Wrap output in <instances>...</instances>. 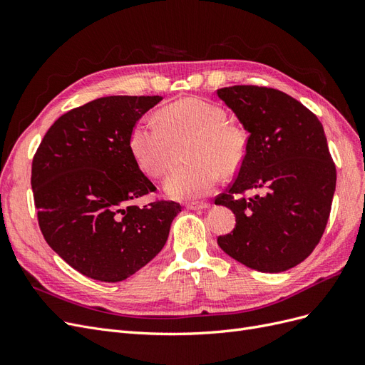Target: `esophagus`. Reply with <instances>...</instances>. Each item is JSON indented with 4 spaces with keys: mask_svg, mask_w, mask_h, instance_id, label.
<instances>
[{
    "mask_svg": "<svg viewBox=\"0 0 365 365\" xmlns=\"http://www.w3.org/2000/svg\"><path fill=\"white\" fill-rule=\"evenodd\" d=\"M208 207H210L208 202H190V204H187V208H189V210H205Z\"/></svg>",
    "mask_w": 365,
    "mask_h": 365,
    "instance_id": "esophagus-1",
    "label": "esophagus"
}]
</instances>
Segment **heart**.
Wrapping results in <instances>:
<instances>
[{
    "mask_svg": "<svg viewBox=\"0 0 365 365\" xmlns=\"http://www.w3.org/2000/svg\"><path fill=\"white\" fill-rule=\"evenodd\" d=\"M160 118L143 117L129 135L137 164L152 176L170 169L175 141L190 138L189 164L176 169L164 182L173 200H196L212 192L225 173L236 172L247 152V135L227 120L222 108L202 98H182L161 109Z\"/></svg>",
    "mask_w": 365,
    "mask_h": 365,
    "instance_id": "1",
    "label": "heart"
}]
</instances>
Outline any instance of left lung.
<instances>
[{"instance_id": "8db88e82", "label": "left lung", "mask_w": 365, "mask_h": 365, "mask_svg": "<svg viewBox=\"0 0 365 365\" xmlns=\"http://www.w3.org/2000/svg\"><path fill=\"white\" fill-rule=\"evenodd\" d=\"M216 94L250 134L237 178L215 201L236 216L235 230L217 244L251 269L294 268L322 239L335 193L336 169L322 121L272 88L236 85ZM248 190L261 193L242 197Z\"/></svg>"}]
</instances>
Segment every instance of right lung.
<instances>
[{
  "label": "right lung",
  "instance_id": "obj_1",
  "mask_svg": "<svg viewBox=\"0 0 365 365\" xmlns=\"http://www.w3.org/2000/svg\"><path fill=\"white\" fill-rule=\"evenodd\" d=\"M161 96H109L54 121L31 164L43 237L76 271L121 282L163 250L178 202H130L155 192L132 155L129 135Z\"/></svg>",
  "mask_w": 365,
  "mask_h": 365
}]
</instances>
